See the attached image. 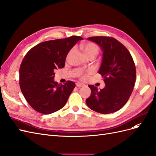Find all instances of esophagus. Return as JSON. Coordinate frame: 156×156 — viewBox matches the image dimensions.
I'll return each instance as SVG.
<instances>
[{"label": "esophagus", "mask_w": 156, "mask_h": 156, "mask_svg": "<svg viewBox=\"0 0 156 156\" xmlns=\"http://www.w3.org/2000/svg\"><path fill=\"white\" fill-rule=\"evenodd\" d=\"M76 85L77 87H83V86H85L84 83H80V82H77L76 83Z\"/></svg>", "instance_id": "obj_1"}]
</instances>
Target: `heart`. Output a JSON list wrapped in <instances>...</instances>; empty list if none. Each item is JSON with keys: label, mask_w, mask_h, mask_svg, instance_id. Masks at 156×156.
I'll return each instance as SVG.
<instances>
[{"label": "heart", "mask_w": 156, "mask_h": 156, "mask_svg": "<svg viewBox=\"0 0 156 156\" xmlns=\"http://www.w3.org/2000/svg\"><path fill=\"white\" fill-rule=\"evenodd\" d=\"M82 49H83V53H84L85 56L87 58L96 57L99 51V47L95 43H91V42L87 43L84 44V45H83ZM72 51H73V50L70 51L69 53H68L67 58L71 55ZM91 73H92V71L89 70L87 72H85V73H80L79 76H80V79H82L83 80H86L87 78V76H88V74H91Z\"/></svg>", "instance_id": "obj_1"}]
</instances>
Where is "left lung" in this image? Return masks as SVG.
<instances>
[{
	"instance_id": "obj_1",
	"label": "left lung",
	"mask_w": 156,
	"mask_h": 156,
	"mask_svg": "<svg viewBox=\"0 0 156 156\" xmlns=\"http://www.w3.org/2000/svg\"><path fill=\"white\" fill-rule=\"evenodd\" d=\"M100 46L103 61L99 74L103 77L105 87L98 90L89 85L91 91L86 99L90 109L108 114L121 109L129 100L136 81V66L126 47L112 37L95 36L87 38Z\"/></svg>"
}]
</instances>
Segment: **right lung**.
<instances>
[{"label": "right lung", "mask_w": 156, "mask_h": 156, "mask_svg": "<svg viewBox=\"0 0 156 156\" xmlns=\"http://www.w3.org/2000/svg\"><path fill=\"white\" fill-rule=\"evenodd\" d=\"M80 36L44 41L27 52L20 67V87L26 100L38 113L49 115L65 106L75 83L58 84L55 71L62 69L69 51Z\"/></svg>", "instance_id": "obj_1"}]
</instances>
